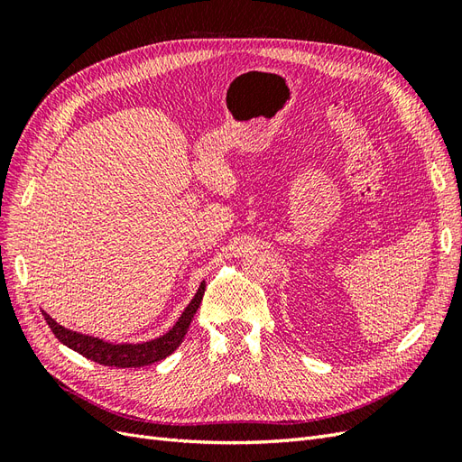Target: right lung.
<instances>
[{"mask_svg": "<svg viewBox=\"0 0 462 462\" xmlns=\"http://www.w3.org/2000/svg\"><path fill=\"white\" fill-rule=\"evenodd\" d=\"M204 291H206V283L202 282L197 291V295H194V299L189 302L185 312L180 314V318L175 321V326L167 333L160 335L158 339L144 341V343L114 345V343H107L104 339L92 337V335H82L73 329H67V328L60 326L58 321H55L44 310H42V314H44V319L48 321V326L53 331L55 337H58L65 346L73 348V351H77L79 355L87 356V358L97 362V365H104V366L141 368V366H150V365H153V362L170 356L180 345V341L185 339L190 321L202 302Z\"/></svg>", "mask_w": 462, "mask_h": 462, "instance_id": "obj_1", "label": "right lung"}]
</instances>
